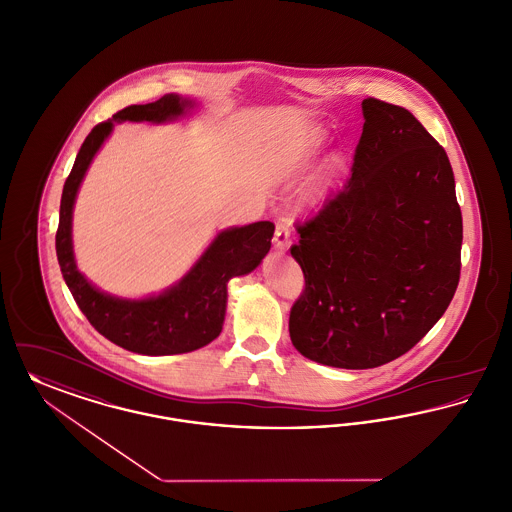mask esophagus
Segmentation results:
<instances>
[{"instance_id": "1", "label": "esophagus", "mask_w": 512, "mask_h": 512, "mask_svg": "<svg viewBox=\"0 0 512 512\" xmlns=\"http://www.w3.org/2000/svg\"><path fill=\"white\" fill-rule=\"evenodd\" d=\"M274 247L284 251L290 245V224L286 220H278L276 222V230H274Z\"/></svg>"}]
</instances>
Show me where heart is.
I'll list each match as a JSON object with an SVG mask.
<instances>
[{
  "label": "heart",
  "instance_id": "1",
  "mask_svg": "<svg viewBox=\"0 0 512 512\" xmlns=\"http://www.w3.org/2000/svg\"><path fill=\"white\" fill-rule=\"evenodd\" d=\"M321 143H323V135H321V133H317V135L313 137L311 145H313V147H319ZM340 164H342V162H340V158H332L331 162H329V166H327V172H329V174H334V172L340 168Z\"/></svg>",
  "mask_w": 512,
  "mask_h": 512
}]
</instances>
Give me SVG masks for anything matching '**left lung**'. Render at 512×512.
Masks as SVG:
<instances>
[{"label": "left lung", "instance_id": "obj_1", "mask_svg": "<svg viewBox=\"0 0 512 512\" xmlns=\"http://www.w3.org/2000/svg\"><path fill=\"white\" fill-rule=\"evenodd\" d=\"M352 178L298 224L305 288L290 311L301 356L371 369L414 348L460 280L462 212L445 149L406 108L365 98Z\"/></svg>", "mask_w": 512, "mask_h": 512}]
</instances>
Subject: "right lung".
I'll return each instance as SVG.
<instances>
[{"label": "right lung", "instance_id": "1", "mask_svg": "<svg viewBox=\"0 0 512 512\" xmlns=\"http://www.w3.org/2000/svg\"><path fill=\"white\" fill-rule=\"evenodd\" d=\"M195 106L193 100L166 94L151 104L120 110L87 135L63 185L56 253L63 280L92 327L121 348L143 356L185 354L212 342L224 325L228 282L259 267L271 249L274 224L269 220L220 232L180 282L158 296L123 300L100 292L79 272L73 257L71 220L81 181L94 154L108 139L116 121L176 120Z\"/></svg>", "mask_w": 512, "mask_h": 512}]
</instances>
